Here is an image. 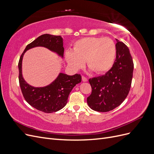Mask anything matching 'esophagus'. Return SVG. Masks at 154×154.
Instances as JSON below:
<instances>
[{
	"label": "esophagus",
	"instance_id": "obj_1",
	"mask_svg": "<svg viewBox=\"0 0 154 154\" xmlns=\"http://www.w3.org/2000/svg\"><path fill=\"white\" fill-rule=\"evenodd\" d=\"M82 81L84 82H87L88 81V80H87V78H85L84 76H82Z\"/></svg>",
	"mask_w": 154,
	"mask_h": 154
}]
</instances>
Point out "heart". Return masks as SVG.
I'll return each mask as SVG.
<instances>
[{
	"label": "heart",
	"instance_id": "heart-1",
	"mask_svg": "<svg viewBox=\"0 0 154 154\" xmlns=\"http://www.w3.org/2000/svg\"><path fill=\"white\" fill-rule=\"evenodd\" d=\"M116 56V47L114 41L109 38L86 37L77 40L73 51L68 50L65 58L70 67L80 69L87 66L96 73L102 74L111 69Z\"/></svg>",
	"mask_w": 154,
	"mask_h": 154
}]
</instances>
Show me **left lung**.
<instances>
[{
	"mask_svg": "<svg viewBox=\"0 0 154 154\" xmlns=\"http://www.w3.org/2000/svg\"><path fill=\"white\" fill-rule=\"evenodd\" d=\"M116 40V58L112 67L104 75L88 80L92 93L87 97V104L91 109L101 112L113 110L122 104L131 87L132 58L127 46Z\"/></svg>",
	"mask_w": 154,
	"mask_h": 154,
	"instance_id": "left-lung-1",
	"label": "left lung"
}]
</instances>
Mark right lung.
<instances>
[{"instance_id":"add662e5","label":"right lung","mask_w":154,"mask_h":154,"mask_svg":"<svg viewBox=\"0 0 154 154\" xmlns=\"http://www.w3.org/2000/svg\"><path fill=\"white\" fill-rule=\"evenodd\" d=\"M36 47H44L63 58V42L61 36L44 34L26 46L18 62L19 83L26 101L36 109L45 113L55 112L63 109L67 103L72 89L82 81L80 74L72 76L60 72L57 78L45 87H35L29 85L22 75V60L27 50Z\"/></svg>"}]
</instances>
